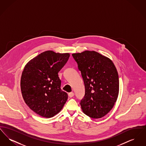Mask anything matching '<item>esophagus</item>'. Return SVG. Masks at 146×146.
<instances>
[{
  "label": "esophagus",
  "instance_id": "1",
  "mask_svg": "<svg viewBox=\"0 0 146 146\" xmlns=\"http://www.w3.org/2000/svg\"><path fill=\"white\" fill-rule=\"evenodd\" d=\"M74 95V92H73L68 93V96L70 97H73Z\"/></svg>",
  "mask_w": 146,
  "mask_h": 146
}]
</instances>
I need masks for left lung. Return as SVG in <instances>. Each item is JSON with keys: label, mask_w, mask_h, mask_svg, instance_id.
I'll return each mask as SVG.
<instances>
[{"label": "left lung", "mask_w": 146, "mask_h": 146, "mask_svg": "<svg viewBox=\"0 0 146 146\" xmlns=\"http://www.w3.org/2000/svg\"><path fill=\"white\" fill-rule=\"evenodd\" d=\"M85 85L80 105L90 118H102L113 108L119 94V82L115 65L108 57L95 51L73 54Z\"/></svg>", "instance_id": "obj_1"}]
</instances>
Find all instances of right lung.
I'll return each instance as SVG.
<instances>
[{"label":"right lung","mask_w":146,"mask_h":146,"mask_svg":"<svg viewBox=\"0 0 146 146\" xmlns=\"http://www.w3.org/2000/svg\"><path fill=\"white\" fill-rule=\"evenodd\" d=\"M69 53L44 51L31 60L21 78V92L25 103L44 118L55 116L66 104L67 94L61 89L58 73L67 62Z\"/></svg>","instance_id":"right-lung-1"}]
</instances>
